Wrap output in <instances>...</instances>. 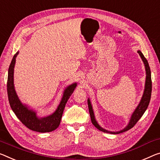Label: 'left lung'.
<instances>
[{
	"label": "left lung",
	"instance_id": "obj_1",
	"mask_svg": "<svg viewBox=\"0 0 160 160\" xmlns=\"http://www.w3.org/2000/svg\"><path fill=\"white\" fill-rule=\"evenodd\" d=\"M138 52L139 53V56L141 57L142 60L144 65V68H145V71H146V79H145V85H144V92L142 95V97L141 98V100L139 103L138 104V107L134 111L133 113L132 114L131 118L130 119V121H129L128 125H127L125 128L122 129L120 131L118 132H111L108 131L105 129L102 128L100 125H99L98 121L96 120L95 114H94V111L92 109V104L90 100V98L88 99V108H89V112L90 115V118L91 121H92V123L93 125L96 128H98L99 130L103 132L106 133H110V134H113V135H116V134H120L122 132H126L129 130H130L131 128H132L134 126H135V124L138 122V120L141 118V117L143 115V114L145 112L147 108H148L149 101H150L151 98V93H152V80H151V71L150 68L149 66V63L148 60L145 58H144V55L142 54L140 50H138Z\"/></svg>",
	"mask_w": 160,
	"mask_h": 160
}]
</instances>
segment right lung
<instances>
[{
    "label": "right lung",
    "instance_id": "add662e5",
    "mask_svg": "<svg viewBox=\"0 0 160 160\" xmlns=\"http://www.w3.org/2000/svg\"><path fill=\"white\" fill-rule=\"evenodd\" d=\"M18 53L19 52L18 51L12 58L8 74V97L12 110L21 122L32 131L39 132H49L56 130L60 123L65 105L68 99L74 92L77 86V82L68 85L64 90L61 100L54 112L48 116L40 118L37 115V112L35 111L21 102L15 90L14 68L16 64V59Z\"/></svg>",
    "mask_w": 160,
    "mask_h": 160
}]
</instances>
